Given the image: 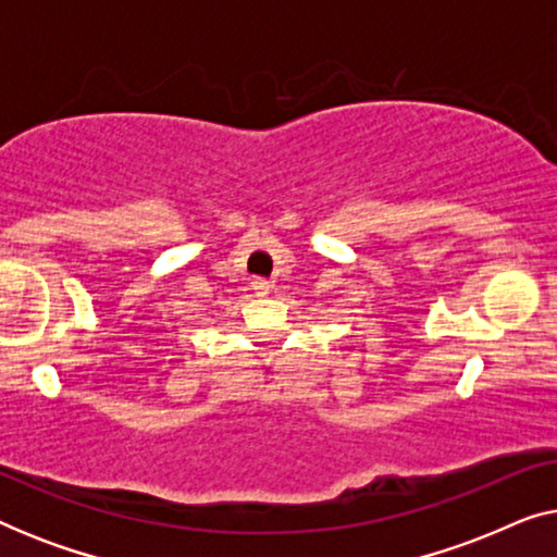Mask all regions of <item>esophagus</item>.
Returning <instances> with one entry per match:
<instances>
[{"label": "esophagus", "mask_w": 557, "mask_h": 557, "mask_svg": "<svg viewBox=\"0 0 557 557\" xmlns=\"http://www.w3.org/2000/svg\"><path fill=\"white\" fill-rule=\"evenodd\" d=\"M253 292H256V296H269V292H271V281L253 278Z\"/></svg>", "instance_id": "esophagus-1"}]
</instances>
